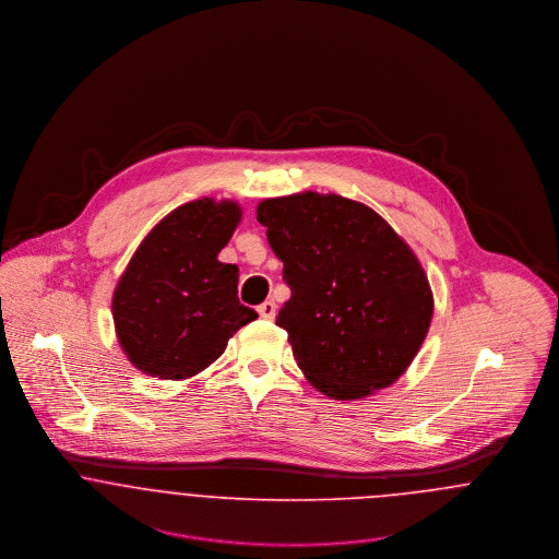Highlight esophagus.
<instances>
[{"label":"esophagus","mask_w":559,"mask_h":559,"mask_svg":"<svg viewBox=\"0 0 559 559\" xmlns=\"http://www.w3.org/2000/svg\"><path fill=\"white\" fill-rule=\"evenodd\" d=\"M275 311H277V307H275L273 300H265L263 305H259V316H261L263 320H273V318H275Z\"/></svg>","instance_id":"obj_1"}]
</instances>
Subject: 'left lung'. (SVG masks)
<instances>
[{
    "instance_id": "obj_1",
    "label": "left lung",
    "mask_w": 559,
    "mask_h": 559,
    "mask_svg": "<svg viewBox=\"0 0 559 559\" xmlns=\"http://www.w3.org/2000/svg\"><path fill=\"white\" fill-rule=\"evenodd\" d=\"M257 221L284 263L288 332L307 381L359 400L397 381L420 349L433 294L411 246L372 207L334 193L263 200Z\"/></svg>"
}]
</instances>
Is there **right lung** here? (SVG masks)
Instances as JSON below:
<instances>
[{"mask_svg": "<svg viewBox=\"0 0 559 559\" xmlns=\"http://www.w3.org/2000/svg\"><path fill=\"white\" fill-rule=\"evenodd\" d=\"M239 218L234 200H195L162 218L136 248L114 293V322L119 347L141 372L195 377L259 318L237 298L239 269L218 261Z\"/></svg>", "mask_w": 559, "mask_h": 559, "instance_id": "1", "label": "right lung"}]
</instances>
